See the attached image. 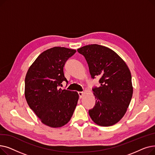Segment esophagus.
<instances>
[{
	"instance_id": "esophagus-1",
	"label": "esophagus",
	"mask_w": 155,
	"mask_h": 155,
	"mask_svg": "<svg viewBox=\"0 0 155 155\" xmlns=\"http://www.w3.org/2000/svg\"><path fill=\"white\" fill-rule=\"evenodd\" d=\"M78 94L80 99H82V97H83V96H84V93L83 92H78Z\"/></svg>"
}]
</instances>
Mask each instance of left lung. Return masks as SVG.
Instances as JSON below:
<instances>
[{
    "label": "left lung",
    "mask_w": 155,
    "mask_h": 155,
    "mask_svg": "<svg viewBox=\"0 0 155 155\" xmlns=\"http://www.w3.org/2000/svg\"><path fill=\"white\" fill-rule=\"evenodd\" d=\"M92 78L100 77L101 86L93 88L95 105L88 110L92 120L101 126L116 124L123 117L131 102L133 87L127 65L111 49L99 45L80 48Z\"/></svg>",
    "instance_id": "8db88e82"
}]
</instances>
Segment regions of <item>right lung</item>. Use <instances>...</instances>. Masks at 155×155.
<instances>
[{"mask_svg": "<svg viewBox=\"0 0 155 155\" xmlns=\"http://www.w3.org/2000/svg\"><path fill=\"white\" fill-rule=\"evenodd\" d=\"M76 52L53 47L41 53L29 68L25 78L26 100L42 123L51 127L67 124L79 98L77 92L61 89L65 62Z\"/></svg>", "mask_w": 155, "mask_h": 155, "instance_id": "right-lung-1", "label": "right lung"}]
</instances>
